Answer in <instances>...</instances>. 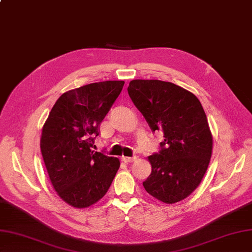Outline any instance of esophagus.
<instances>
[{
	"label": "esophagus",
	"mask_w": 252,
	"mask_h": 252,
	"mask_svg": "<svg viewBox=\"0 0 252 252\" xmlns=\"http://www.w3.org/2000/svg\"><path fill=\"white\" fill-rule=\"evenodd\" d=\"M136 159H137L136 156H134V157H125V156H123V157H122V160L124 161V162H126V163L133 162L134 160H136Z\"/></svg>",
	"instance_id": "esophagus-1"
}]
</instances>
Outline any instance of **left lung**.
Returning <instances> with one entry per match:
<instances>
[{
	"instance_id": "8db88e82",
	"label": "left lung",
	"mask_w": 252,
	"mask_h": 252,
	"mask_svg": "<svg viewBox=\"0 0 252 252\" xmlns=\"http://www.w3.org/2000/svg\"><path fill=\"white\" fill-rule=\"evenodd\" d=\"M127 91L151 129L163 133L159 152L149 157L145 190L168 204L184 200L200 185L212 156L203 107L187 90L160 80H132Z\"/></svg>"
}]
</instances>
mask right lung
<instances>
[{
  "instance_id": "right-lung-1",
  "label": "right lung",
  "mask_w": 252,
  "mask_h": 252,
  "mask_svg": "<svg viewBox=\"0 0 252 252\" xmlns=\"http://www.w3.org/2000/svg\"><path fill=\"white\" fill-rule=\"evenodd\" d=\"M124 81L91 83L66 92L42 127L40 150L55 191L67 204L84 208L99 201L120 168L119 158L94 152L102 120Z\"/></svg>"
}]
</instances>
